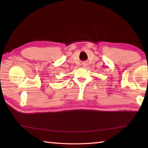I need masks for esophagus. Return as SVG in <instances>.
Listing matches in <instances>:
<instances>
[{
  "label": "esophagus",
  "mask_w": 148,
  "mask_h": 148,
  "mask_svg": "<svg viewBox=\"0 0 148 148\" xmlns=\"http://www.w3.org/2000/svg\"><path fill=\"white\" fill-rule=\"evenodd\" d=\"M85 66H86V65H85Z\"/></svg>",
  "instance_id": "esophagus-1"
}]
</instances>
